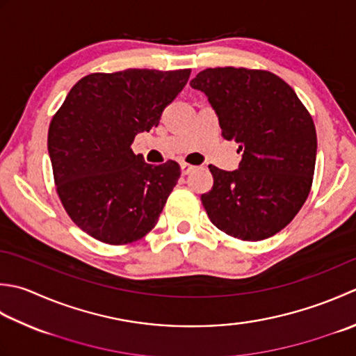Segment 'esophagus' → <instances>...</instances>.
Listing matches in <instances>:
<instances>
[{
  "label": "esophagus",
  "instance_id": "1",
  "mask_svg": "<svg viewBox=\"0 0 356 356\" xmlns=\"http://www.w3.org/2000/svg\"><path fill=\"white\" fill-rule=\"evenodd\" d=\"M180 170H182V174H184V176H186V174H190L191 171L196 170V166H193V165H190V163H185V162H182V163H180Z\"/></svg>",
  "mask_w": 356,
  "mask_h": 356
}]
</instances>
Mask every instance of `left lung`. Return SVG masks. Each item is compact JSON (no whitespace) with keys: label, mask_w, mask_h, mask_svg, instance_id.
I'll list each match as a JSON object with an SVG mask.
<instances>
[{"label":"left lung","mask_w":356,"mask_h":356,"mask_svg":"<svg viewBox=\"0 0 356 356\" xmlns=\"http://www.w3.org/2000/svg\"><path fill=\"white\" fill-rule=\"evenodd\" d=\"M218 114L222 136L239 143V168L210 165L214 184L202 194L220 232L262 241L287 227L310 193L316 131L309 111L280 76L245 67L205 69L190 81Z\"/></svg>","instance_id":"8db88e82"}]
</instances>
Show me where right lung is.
<instances>
[{"mask_svg": "<svg viewBox=\"0 0 356 356\" xmlns=\"http://www.w3.org/2000/svg\"><path fill=\"white\" fill-rule=\"evenodd\" d=\"M191 69H127L83 76L47 134L57 193L76 225L111 245L134 242L157 224L180 177L174 160L149 165L131 145L159 124Z\"/></svg>", "mask_w": 356, "mask_h": 356, "instance_id": "add662e5", "label": "right lung"}]
</instances>
